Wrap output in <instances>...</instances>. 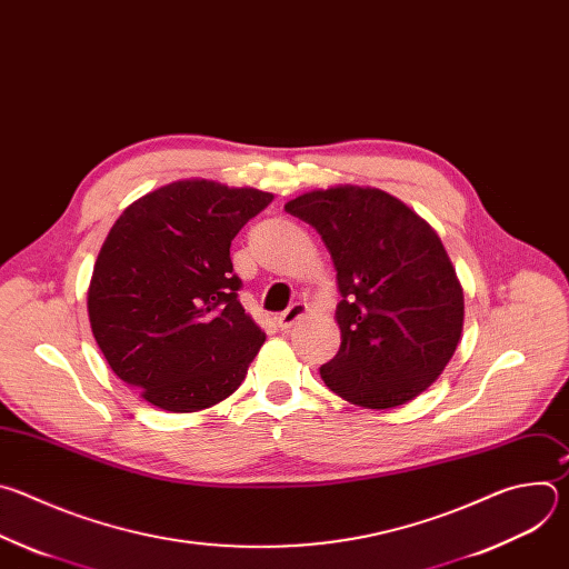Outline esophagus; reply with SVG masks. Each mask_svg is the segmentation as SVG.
<instances>
[{"instance_id": "34e87169", "label": "esophagus", "mask_w": 569, "mask_h": 569, "mask_svg": "<svg viewBox=\"0 0 569 569\" xmlns=\"http://www.w3.org/2000/svg\"><path fill=\"white\" fill-rule=\"evenodd\" d=\"M307 313V305L305 302H293L289 305L280 316H278V327L280 329H289L298 318H302Z\"/></svg>"}]
</instances>
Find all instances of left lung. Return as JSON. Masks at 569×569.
Returning a JSON list of instances; mask_svg holds the SVG:
<instances>
[{
	"mask_svg": "<svg viewBox=\"0 0 569 569\" xmlns=\"http://www.w3.org/2000/svg\"><path fill=\"white\" fill-rule=\"evenodd\" d=\"M284 210L318 231L343 296L325 386L375 410L412 401L443 372L465 327L462 284L439 236L379 188L311 190Z\"/></svg>",
	"mask_w": 569,
	"mask_h": 569,
	"instance_id": "8db88e82",
	"label": "left lung"
}]
</instances>
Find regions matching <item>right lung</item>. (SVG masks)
Here are the masks:
<instances>
[{
    "mask_svg": "<svg viewBox=\"0 0 569 569\" xmlns=\"http://www.w3.org/2000/svg\"><path fill=\"white\" fill-rule=\"evenodd\" d=\"M271 192L208 179L161 186L130 203L93 264L87 311L121 381L170 412L231 397L264 343L238 300L231 242Z\"/></svg>",
    "mask_w": 569,
    "mask_h": 569,
    "instance_id": "add662e5",
    "label": "right lung"
}]
</instances>
